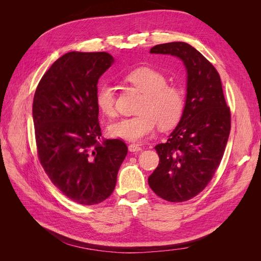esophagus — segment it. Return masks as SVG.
Wrapping results in <instances>:
<instances>
[{
  "label": "esophagus",
  "mask_w": 261,
  "mask_h": 261,
  "mask_svg": "<svg viewBox=\"0 0 261 261\" xmlns=\"http://www.w3.org/2000/svg\"><path fill=\"white\" fill-rule=\"evenodd\" d=\"M128 150L130 152H139V151H141V147L137 144H130L128 146Z\"/></svg>",
  "instance_id": "1"
}]
</instances>
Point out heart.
<instances>
[{
    "label": "heart",
    "mask_w": 261,
    "mask_h": 261,
    "mask_svg": "<svg viewBox=\"0 0 261 261\" xmlns=\"http://www.w3.org/2000/svg\"><path fill=\"white\" fill-rule=\"evenodd\" d=\"M125 81L144 93L138 115L122 117L108 126L112 137L127 141H139L151 135L159 124L162 128L174 126L180 120L185 108L184 92L175 85L167 84L160 70L150 66H139L125 75ZM96 103L100 111L112 116L115 113V89L101 84L96 92Z\"/></svg>",
    "instance_id": "obj_1"
}]
</instances>
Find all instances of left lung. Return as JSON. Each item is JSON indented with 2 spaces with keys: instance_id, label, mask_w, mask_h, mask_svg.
<instances>
[{
  "instance_id": "left-lung-1",
  "label": "left lung",
  "mask_w": 261,
  "mask_h": 261,
  "mask_svg": "<svg viewBox=\"0 0 261 261\" xmlns=\"http://www.w3.org/2000/svg\"><path fill=\"white\" fill-rule=\"evenodd\" d=\"M150 53L183 62L187 93L177 126L167 143L154 147L160 162L148 184L164 200L186 201L203 191L222 160L231 129L230 108L217 69L194 46L169 42L154 45Z\"/></svg>"
}]
</instances>
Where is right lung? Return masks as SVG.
Returning <instances> with one entry per match:
<instances>
[{
  "label": "right lung",
  "instance_id": "add662e5",
  "mask_svg": "<svg viewBox=\"0 0 261 261\" xmlns=\"http://www.w3.org/2000/svg\"><path fill=\"white\" fill-rule=\"evenodd\" d=\"M113 63L107 52H68L46 70L34 97L39 160L52 183L84 206L113 193L127 154L121 139L99 141L97 85Z\"/></svg>",
  "mask_w": 261,
  "mask_h": 261
}]
</instances>
